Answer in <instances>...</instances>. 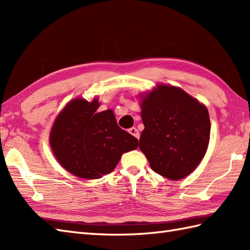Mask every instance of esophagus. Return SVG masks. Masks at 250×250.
Returning a JSON list of instances; mask_svg holds the SVG:
<instances>
[{"label":"esophagus","mask_w":250,"mask_h":250,"mask_svg":"<svg viewBox=\"0 0 250 250\" xmlns=\"http://www.w3.org/2000/svg\"><path fill=\"white\" fill-rule=\"evenodd\" d=\"M129 133L133 135L134 137H136V139H140V132L136 128H134V126H133V128L129 129Z\"/></svg>","instance_id":"esophagus-1"}]
</instances>
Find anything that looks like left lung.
I'll use <instances>...</instances> for the list:
<instances>
[{
    "label": "left lung",
    "instance_id": "left-lung-1",
    "mask_svg": "<svg viewBox=\"0 0 250 250\" xmlns=\"http://www.w3.org/2000/svg\"><path fill=\"white\" fill-rule=\"evenodd\" d=\"M145 125L140 149L161 176L178 180L192 173L205 156L210 121L206 106L183 89L158 84L142 95Z\"/></svg>",
    "mask_w": 250,
    "mask_h": 250
}]
</instances>
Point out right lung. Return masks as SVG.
<instances>
[{"label":"right lung","instance_id":"obj_1","mask_svg":"<svg viewBox=\"0 0 250 250\" xmlns=\"http://www.w3.org/2000/svg\"><path fill=\"white\" fill-rule=\"evenodd\" d=\"M98 99H75L52 125L49 143L62 167L83 179H98L114 171L122 153L136 149L139 140L117 125L111 109L98 113Z\"/></svg>","mask_w":250,"mask_h":250}]
</instances>
